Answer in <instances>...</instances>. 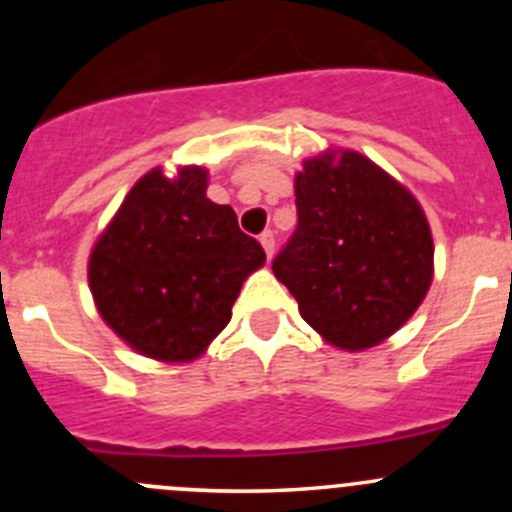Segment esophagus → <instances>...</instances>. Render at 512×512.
Returning a JSON list of instances; mask_svg holds the SVG:
<instances>
[{"instance_id": "1", "label": "esophagus", "mask_w": 512, "mask_h": 512, "mask_svg": "<svg viewBox=\"0 0 512 512\" xmlns=\"http://www.w3.org/2000/svg\"><path fill=\"white\" fill-rule=\"evenodd\" d=\"M260 242H262V247H265L267 257H270V260H272V255H275V232L265 230L260 235Z\"/></svg>"}]
</instances>
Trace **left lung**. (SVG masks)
Returning a JSON list of instances; mask_svg holds the SVG:
<instances>
[{
    "instance_id": "1",
    "label": "left lung",
    "mask_w": 512,
    "mask_h": 512,
    "mask_svg": "<svg viewBox=\"0 0 512 512\" xmlns=\"http://www.w3.org/2000/svg\"><path fill=\"white\" fill-rule=\"evenodd\" d=\"M297 230L272 262L304 322L332 347L364 352L399 332L428 294L433 237L406 185L349 148L294 175Z\"/></svg>"
}]
</instances>
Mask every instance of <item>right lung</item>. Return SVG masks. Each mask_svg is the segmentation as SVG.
I'll list each match as a JSON object with an SVG mask.
<instances>
[{
    "label": "right lung",
    "instance_id": "right-lung-1",
    "mask_svg": "<svg viewBox=\"0 0 512 512\" xmlns=\"http://www.w3.org/2000/svg\"><path fill=\"white\" fill-rule=\"evenodd\" d=\"M208 170L153 168L128 190L89 257L103 322L133 352L180 364L227 327L242 282L265 265L235 210L205 195Z\"/></svg>",
    "mask_w": 512,
    "mask_h": 512
}]
</instances>
